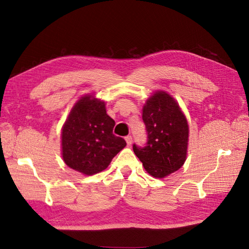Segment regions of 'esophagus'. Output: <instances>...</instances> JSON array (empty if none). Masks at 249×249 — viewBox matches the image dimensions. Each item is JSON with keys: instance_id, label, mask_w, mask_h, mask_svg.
Wrapping results in <instances>:
<instances>
[{"instance_id": "1", "label": "esophagus", "mask_w": 249, "mask_h": 249, "mask_svg": "<svg viewBox=\"0 0 249 249\" xmlns=\"http://www.w3.org/2000/svg\"><path fill=\"white\" fill-rule=\"evenodd\" d=\"M124 139H125V141H126V144H127V145H131V144H132V141H133L132 136H126Z\"/></svg>"}]
</instances>
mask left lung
<instances>
[{
	"label": "left lung",
	"instance_id": "obj_1",
	"mask_svg": "<svg viewBox=\"0 0 249 249\" xmlns=\"http://www.w3.org/2000/svg\"><path fill=\"white\" fill-rule=\"evenodd\" d=\"M147 142L133 150L150 176L162 178L183 166L188 148L189 127L184 113L173 97L157 91L148 97L142 110Z\"/></svg>",
	"mask_w": 249,
	"mask_h": 249
}]
</instances>
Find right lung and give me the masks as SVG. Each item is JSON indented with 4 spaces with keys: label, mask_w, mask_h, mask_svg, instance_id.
I'll return each instance as SVG.
<instances>
[{
    "label": "right lung",
    "mask_w": 249,
    "mask_h": 249,
    "mask_svg": "<svg viewBox=\"0 0 249 249\" xmlns=\"http://www.w3.org/2000/svg\"><path fill=\"white\" fill-rule=\"evenodd\" d=\"M115 122L104 101L84 95L74 104L61 132L62 158L67 166L92 176L106 169L125 145L113 134Z\"/></svg>",
    "instance_id": "add662e5"
}]
</instances>
